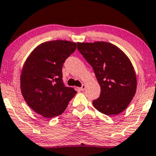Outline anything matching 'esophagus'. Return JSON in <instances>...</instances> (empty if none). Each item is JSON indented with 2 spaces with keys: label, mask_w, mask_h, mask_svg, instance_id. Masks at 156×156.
<instances>
[{
  "label": "esophagus",
  "mask_w": 156,
  "mask_h": 156,
  "mask_svg": "<svg viewBox=\"0 0 156 156\" xmlns=\"http://www.w3.org/2000/svg\"><path fill=\"white\" fill-rule=\"evenodd\" d=\"M85 89H86V85H85V84H83L81 87L80 88V91H84Z\"/></svg>",
  "instance_id": "34e87169"
}]
</instances>
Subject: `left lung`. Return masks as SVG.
Listing matches in <instances>:
<instances>
[{"label":"left lung","instance_id":"8db88e82","mask_svg":"<svg viewBox=\"0 0 156 156\" xmlns=\"http://www.w3.org/2000/svg\"><path fill=\"white\" fill-rule=\"evenodd\" d=\"M78 49L92 67L101 87L93 100L98 111L107 115L123 112L134 97L136 78L130 59L115 45L104 41L77 43Z\"/></svg>","mask_w":156,"mask_h":156}]
</instances>
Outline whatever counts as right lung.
Segmentation results:
<instances>
[{
	"mask_svg": "<svg viewBox=\"0 0 156 156\" xmlns=\"http://www.w3.org/2000/svg\"><path fill=\"white\" fill-rule=\"evenodd\" d=\"M76 49V43L48 41L37 46L26 59L20 88L25 102L39 115L50 119L61 115L77 93L62 80L63 64Z\"/></svg>",
	"mask_w": 156,
	"mask_h": 156,
	"instance_id": "add662e5",
	"label": "right lung"
}]
</instances>
